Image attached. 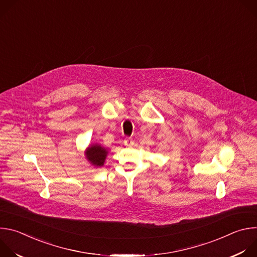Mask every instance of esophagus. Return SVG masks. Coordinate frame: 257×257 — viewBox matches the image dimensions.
I'll return each mask as SVG.
<instances>
[{
  "instance_id": "1",
  "label": "esophagus",
  "mask_w": 257,
  "mask_h": 257,
  "mask_svg": "<svg viewBox=\"0 0 257 257\" xmlns=\"http://www.w3.org/2000/svg\"><path fill=\"white\" fill-rule=\"evenodd\" d=\"M124 144L126 146H132L134 144V140L131 137H126L124 140Z\"/></svg>"
}]
</instances>
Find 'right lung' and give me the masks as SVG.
<instances>
[{
    "instance_id": "right-lung-1",
    "label": "right lung",
    "mask_w": 257,
    "mask_h": 257,
    "mask_svg": "<svg viewBox=\"0 0 257 257\" xmlns=\"http://www.w3.org/2000/svg\"><path fill=\"white\" fill-rule=\"evenodd\" d=\"M85 156L87 161L94 167H102L107 156V150L97 143L91 144L87 148Z\"/></svg>"
}]
</instances>
